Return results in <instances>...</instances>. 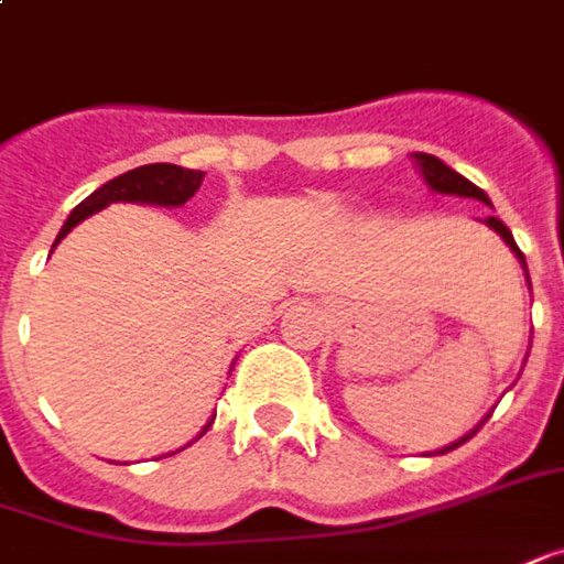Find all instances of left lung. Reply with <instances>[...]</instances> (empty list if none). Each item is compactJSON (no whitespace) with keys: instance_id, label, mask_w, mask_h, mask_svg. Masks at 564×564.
Masks as SVG:
<instances>
[{"instance_id":"8db88e82","label":"left lung","mask_w":564,"mask_h":564,"mask_svg":"<svg viewBox=\"0 0 564 564\" xmlns=\"http://www.w3.org/2000/svg\"><path fill=\"white\" fill-rule=\"evenodd\" d=\"M415 159H417V167H421V174H424V181L431 184V189H437V193H449V196H468V199H480V203L490 205L487 193H484L480 186H475L471 181H465V177H462L458 171H453L449 165H443L437 155H427V152H415ZM487 224L494 227L496 234H499V237H502L506 243L512 246V252L518 256V259H521V264H524V256H521V249H518V246H514V240H512V230H509L506 224L499 221V218H494V215L487 218ZM484 421H487V417H484ZM484 421H480V424H484ZM480 424H477V427L471 431V434H468V437H462L458 443H453V446H446L443 453H449V449L462 446L465 440L475 437L477 431H480Z\"/></svg>"}]
</instances>
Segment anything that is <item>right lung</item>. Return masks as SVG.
<instances>
[{
	"label": "right lung",
	"instance_id": "1",
	"mask_svg": "<svg viewBox=\"0 0 564 564\" xmlns=\"http://www.w3.org/2000/svg\"><path fill=\"white\" fill-rule=\"evenodd\" d=\"M203 177H205L203 171H189V167H181V165L133 167V171H127V174H121V177H115V181H108V184L99 186L96 193H89L87 199L70 212V218L65 221V227H62L58 240L68 234L74 224H80L87 215L99 212V208H106L108 203L184 205L186 199L199 189ZM58 240H55V243H58ZM205 431H208V424H205Z\"/></svg>",
	"mask_w": 564,
	"mask_h": 564
}]
</instances>
